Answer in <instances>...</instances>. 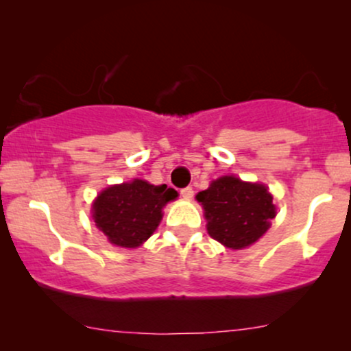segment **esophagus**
<instances>
[{
	"mask_svg": "<svg viewBox=\"0 0 351 351\" xmlns=\"http://www.w3.org/2000/svg\"><path fill=\"white\" fill-rule=\"evenodd\" d=\"M181 196H183L184 199H189V198H193V195H195V191H193V188L191 186H186V188H183L181 189Z\"/></svg>",
	"mask_w": 351,
	"mask_h": 351,
	"instance_id": "34e87169",
	"label": "esophagus"
}]
</instances>
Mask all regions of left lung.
Wrapping results in <instances>:
<instances>
[{"mask_svg": "<svg viewBox=\"0 0 351 351\" xmlns=\"http://www.w3.org/2000/svg\"><path fill=\"white\" fill-rule=\"evenodd\" d=\"M208 232L217 243L243 249L256 243L271 226L276 206L264 184L244 183L236 176H223L199 191Z\"/></svg>", "mask_w": 351, "mask_h": 351, "instance_id": "8db88e82", "label": "left lung"}]
</instances>
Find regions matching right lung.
<instances>
[{
	"label": "right lung",
	"instance_id": "1",
	"mask_svg": "<svg viewBox=\"0 0 351 351\" xmlns=\"http://www.w3.org/2000/svg\"><path fill=\"white\" fill-rule=\"evenodd\" d=\"M178 193L167 184L155 186L143 180L108 186L95 199V226L114 245L138 247L162 221V209Z\"/></svg>",
	"mask_w": 351,
	"mask_h": 351
}]
</instances>
